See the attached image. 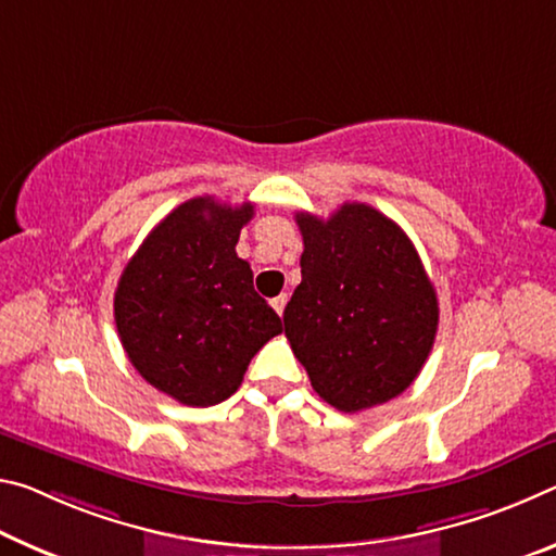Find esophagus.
<instances>
[{
    "label": "esophagus",
    "mask_w": 556,
    "mask_h": 556,
    "mask_svg": "<svg viewBox=\"0 0 556 556\" xmlns=\"http://www.w3.org/2000/svg\"><path fill=\"white\" fill-rule=\"evenodd\" d=\"M286 303H288V295H286V293H283V295H278V298H273V300H270L273 311H276L278 315H283V311H286Z\"/></svg>",
    "instance_id": "obj_1"
}]
</instances>
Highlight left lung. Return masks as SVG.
Instances as JSON below:
<instances>
[{
    "label": "left lung",
    "instance_id": "left-lung-1",
    "mask_svg": "<svg viewBox=\"0 0 556 556\" xmlns=\"http://www.w3.org/2000/svg\"><path fill=\"white\" fill-rule=\"evenodd\" d=\"M303 280L286 305V338L313 389L344 414L387 404L429 359L439 300L414 243L369 204L330 218L298 212Z\"/></svg>",
    "mask_w": 556,
    "mask_h": 556
}]
</instances>
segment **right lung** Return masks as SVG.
<instances>
[{
	"label": "right lung",
	"instance_id": "right-lung-1",
	"mask_svg": "<svg viewBox=\"0 0 556 556\" xmlns=\"http://www.w3.org/2000/svg\"><path fill=\"white\" fill-rule=\"evenodd\" d=\"M253 204L194 197L148 233L115 290V325L132 367L162 394L214 406L241 387L249 362L280 332L236 256Z\"/></svg>",
	"mask_w": 556,
	"mask_h": 556
}]
</instances>
